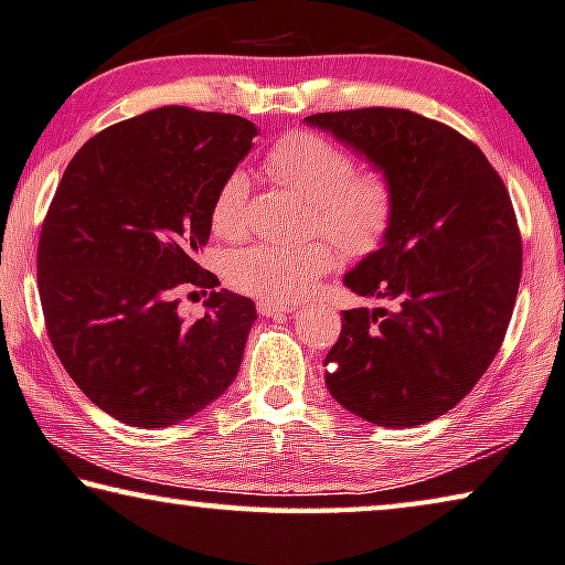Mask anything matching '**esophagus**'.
I'll return each instance as SVG.
<instances>
[{
	"label": "esophagus",
	"mask_w": 565,
	"mask_h": 565,
	"mask_svg": "<svg viewBox=\"0 0 565 565\" xmlns=\"http://www.w3.org/2000/svg\"><path fill=\"white\" fill-rule=\"evenodd\" d=\"M256 309H258V315H264V317H281V315H289V311H294L297 307L279 305V301H258Z\"/></svg>",
	"instance_id": "34e87169"
}]
</instances>
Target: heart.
<instances>
[{
	"mask_svg": "<svg viewBox=\"0 0 565 565\" xmlns=\"http://www.w3.org/2000/svg\"><path fill=\"white\" fill-rule=\"evenodd\" d=\"M274 182L309 200V231L324 233L348 258H365L383 246L395 223L398 198L391 177L358 170L355 157L332 139L309 129L286 131L264 154ZM248 177L231 172L210 205L213 233L238 241L248 233ZM337 266L331 243L317 238L301 246L258 243L235 250L225 266L233 289L264 301H299Z\"/></svg>",
	"mask_w": 565,
	"mask_h": 565,
	"instance_id": "heart-1",
	"label": "heart"
}]
</instances>
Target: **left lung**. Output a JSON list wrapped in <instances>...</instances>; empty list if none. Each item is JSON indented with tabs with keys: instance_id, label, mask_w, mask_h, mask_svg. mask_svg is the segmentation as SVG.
Here are the masks:
<instances>
[{
	"instance_id": "1",
	"label": "left lung",
	"mask_w": 565,
	"mask_h": 565,
	"mask_svg": "<svg viewBox=\"0 0 565 565\" xmlns=\"http://www.w3.org/2000/svg\"><path fill=\"white\" fill-rule=\"evenodd\" d=\"M305 121L383 170L398 198L388 238L344 276L358 297L395 309L342 311L327 388L370 424H428L475 388L508 332L523 274L508 188L475 141L406 108Z\"/></svg>"
}]
</instances>
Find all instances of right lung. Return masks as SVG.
<instances>
[{
    "label": "right lung",
    "mask_w": 565,
    "mask_h": 565,
    "mask_svg": "<svg viewBox=\"0 0 565 565\" xmlns=\"http://www.w3.org/2000/svg\"><path fill=\"white\" fill-rule=\"evenodd\" d=\"M254 137L243 116L162 106L98 131L65 167L40 231V305L67 375L121 424H180L238 375L256 305L217 289L198 254ZM184 288L211 289L198 323L175 311Z\"/></svg>",
    "instance_id": "right-lung-1"
}]
</instances>
